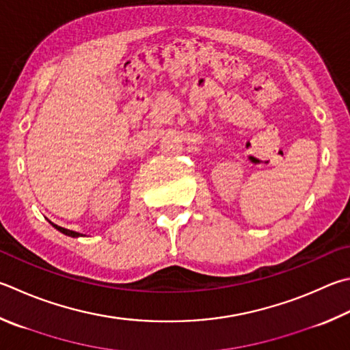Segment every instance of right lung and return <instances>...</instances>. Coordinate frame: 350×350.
<instances>
[{
	"mask_svg": "<svg viewBox=\"0 0 350 350\" xmlns=\"http://www.w3.org/2000/svg\"><path fill=\"white\" fill-rule=\"evenodd\" d=\"M50 224H52V221H50ZM52 226H53V228H56V230H58L59 232L66 234V236H68V237H75V239H78V237H82V236H84V234L76 232V231H72V230H67V228H62V226H58V225H55V224H52Z\"/></svg>",
	"mask_w": 350,
	"mask_h": 350,
	"instance_id": "1",
	"label": "right lung"
}]
</instances>
